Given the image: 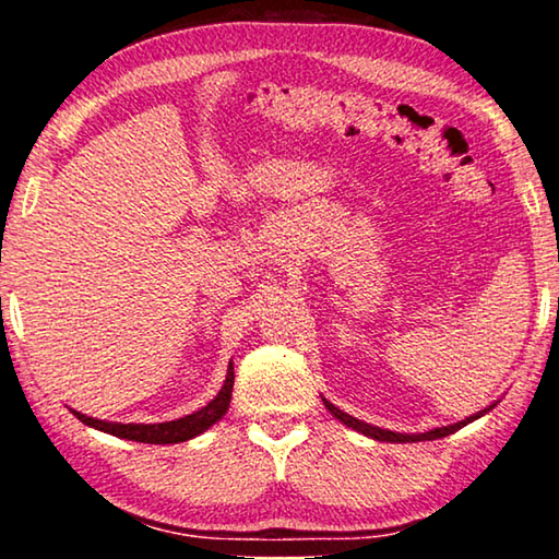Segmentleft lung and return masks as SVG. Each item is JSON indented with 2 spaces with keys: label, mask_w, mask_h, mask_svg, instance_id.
<instances>
[{
  "label": "left lung",
  "mask_w": 559,
  "mask_h": 559,
  "mask_svg": "<svg viewBox=\"0 0 559 559\" xmlns=\"http://www.w3.org/2000/svg\"><path fill=\"white\" fill-rule=\"evenodd\" d=\"M323 404H325V409L335 416V419H340V421L345 424V427L355 429V431H359V433H365V437H370V439H374V441H390V443H416V441H433V439H443V437H449V433L459 431L461 427H466V424L480 419V416H484V414H488L490 409H493V406H496L498 402H493L490 406H486V409H480V412H476V414L466 416V419H461V421H456V424H449V427H439V429H431V431H424V433H400V431H390V429L372 427V424L359 421V419H355V416H349L347 412L337 409V406H335L333 402L323 400Z\"/></svg>",
  "instance_id": "obj_1"
}]
</instances>
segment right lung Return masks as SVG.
<instances>
[{
  "instance_id": "right-lung-1",
  "label": "right lung",
  "mask_w": 559,
  "mask_h": 559,
  "mask_svg": "<svg viewBox=\"0 0 559 559\" xmlns=\"http://www.w3.org/2000/svg\"><path fill=\"white\" fill-rule=\"evenodd\" d=\"M231 390H234V362H229V370H226V380L222 384L219 394L214 400L202 406L200 412H192L182 416V419L175 421H163V424H120V421H106V419H93L81 412H73L75 419H81L86 427L98 429L103 433H110V437L128 439V441H140V443H179L200 437L206 429L222 419V416L229 412L231 402Z\"/></svg>"
}]
</instances>
